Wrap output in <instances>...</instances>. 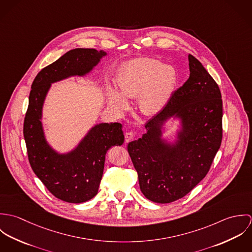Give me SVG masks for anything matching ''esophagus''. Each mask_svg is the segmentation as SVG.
Instances as JSON below:
<instances>
[{
	"label": "esophagus",
	"instance_id": "obj_1",
	"mask_svg": "<svg viewBox=\"0 0 252 252\" xmlns=\"http://www.w3.org/2000/svg\"><path fill=\"white\" fill-rule=\"evenodd\" d=\"M133 138H134V133L133 132H127L125 134V141H126V143H129L130 141H132Z\"/></svg>",
	"mask_w": 252,
	"mask_h": 252
}]
</instances>
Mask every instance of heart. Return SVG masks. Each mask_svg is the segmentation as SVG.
Returning a JSON list of instances; mask_svg holds the SVG:
<instances>
[{
    "mask_svg": "<svg viewBox=\"0 0 252 252\" xmlns=\"http://www.w3.org/2000/svg\"><path fill=\"white\" fill-rule=\"evenodd\" d=\"M177 81L176 70L159 61L139 58L130 61L117 79L120 94L114 89L108 90L109 104L125 110L129 104L126 99L139 96V107L144 114L160 111L170 101Z\"/></svg>",
    "mask_w": 252,
    "mask_h": 252,
    "instance_id": "b5f03b06",
    "label": "heart"
}]
</instances>
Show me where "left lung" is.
<instances>
[{
	"label": "left lung",
	"instance_id": "1",
	"mask_svg": "<svg viewBox=\"0 0 252 252\" xmlns=\"http://www.w3.org/2000/svg\"><path fill=\"white\" fill-rule=\"evenodd\" d=\"M188 60L189 78L146 122L143 137L128 144L141 191L154 203H172L188 194L207 176L222 141L220 89L198 59L189 54ZM171 117L182 124L173 145L161 139Z\"/></svg>",
	"mask_w": 252,
	"mask_h": 252
}]
</instances>
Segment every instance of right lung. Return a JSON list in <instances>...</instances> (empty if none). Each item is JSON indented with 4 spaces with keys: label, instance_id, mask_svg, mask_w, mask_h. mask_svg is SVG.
<instances>
[{
    "label": "right lung",
    "instance_id": "add662e5",
    "mask_svg": "<svg viewBox=\"0 0 252 252\" xmlns=\"http://www.w3.org/2000/svg\"><path fill=\"white\" fill-rule=\"evenodd\" d=\"M106 55L93 48L72 49L38 72L31 86L23 126L28 159L48 191L64 202L79 204L97 195L107 151L124 143L122 125L97 124L74 149L60 154L45 140L41 123L43 103L51 83L89 73Z\"/></svg>",
    "mask_w": 252,
    "mask_h": 252
}]
</instances>
